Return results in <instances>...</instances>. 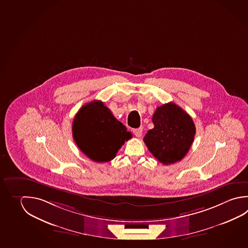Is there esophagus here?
I'll return each mask as SVG.
<instances>
[{"instance_id":"34e87169","label":"esophagus","mask_w":248,"mask_h":248,"mask_svg":"<svg viewBox=\"0 0 248 248\" xmlns=\"http://www.w3.org/2000/svg\"><path fill=\"white\" fill-rule=\"evenodd\" d=\"M133 133H134V135H135L136 137L140 138L141 135H142V128H136V129H134Z\"/></svg>"}]
</instances>
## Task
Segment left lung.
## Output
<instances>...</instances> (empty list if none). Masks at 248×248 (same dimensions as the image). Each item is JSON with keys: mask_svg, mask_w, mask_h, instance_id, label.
<instances>
[{"mask_svg": "<svg viewBox=\"0 0 248 248\" xmlns=\"http://www.w3.org/2000/svg\"><path fill=\"white\" fill-rule=\"evenodd\" d=\"M154 128L145 135V144L164 165L181 161L194 140L196 126L188 113L173 102L158 107L154 113Z\"/></svg>", "mask_w": 248, "mask_h": 248, "instance_id": "left-lung-1", "label": "left lung"}]
</instances>
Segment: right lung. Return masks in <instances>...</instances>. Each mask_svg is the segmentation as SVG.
<instances>
[{
    "mask_svg": "<svg viewBox=\"0 0 248 248\" xmlns=\"http://www.w3.org/2000/svg\"><path fill=\"white\" fill-rule=\"evenodd\" d=\"M72 136L87 157L97 162H109L132 134L119 122L102 101L86 104L72 123Z\"/></svg>",
    "mask_w": 248,
    "mask_h": 248,
    "instance_id": "obj_1",
    "label": "right lung"
}]
</instances>
